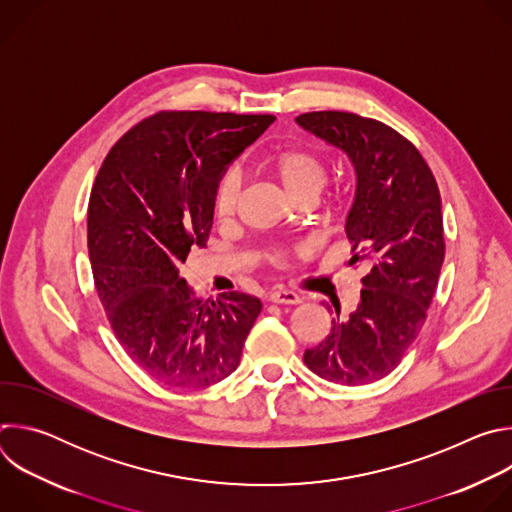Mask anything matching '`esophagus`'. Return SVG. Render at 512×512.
<instances>
[{
  "instance_id": "esophagus-1",
  "label": "esophagus",
  "mask_w": 512,
  "mask_h": 512,
  "mask_svg": "<svg viewBox=\"0 0 512 512\" xmlns=\"http://www.w3.org/2000/svg\"><path fill=\"white\" fill-rule=\"evenodd\" d=\"M267 300L273 304H283V306H296L302 302V298L291 289H275L267 296Z\"/></svg>"
}]
</instances>
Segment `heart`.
Returning <instances> with one entry per match:
<instances>
[{"label": "heart", "instance_id": "b5f03b06", "mask_svg": "<svg viewBox=\"0 0 512 512\" xmlns=\"http://www.w3.org/2000/svg\"><path fill=\"white\" fill-rule=\"evenodd\" d=\"M267 168L279 180L287 196L296 202L314 200L328 180V168L324 158L310 148H291L273 154L267 160ZM243 190V174L239 168H227L216 180L212 208L218 218H229L239 206ZM306 247L273 249L267 253V261L273 265H285L291 255L304 253Z\"/></svg>", "mask_w": 512, "mask_h": 512}]
</instances>
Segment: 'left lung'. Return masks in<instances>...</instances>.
I'll use <instances>...</instances> for the list:
<instances>
[{"instance_id": "1", "label": "left lung", "mask_w": 512, "mask_h": 512, "mask_svg": "<svg viewBox=\"0 0 512 512\" xmlns=\"http://www.w3.org/2000/svg\"><path fill=\"white\" fill-rule=\"evenodd\" d=\"M296 121L352 162L348 265L369 267L358 308L348 320H332L304 362L330 383L367 385L397 367L427 318L446 253L440 190L415 145L377 119L314 111Z\"/></svg>"}]
</instances>
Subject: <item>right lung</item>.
Returning <instances> with one entry per match:
<instances>
[{
	"instance_id": "right-lung-1",
	"label": "right lung",
	"mask_w": 512,
	"mask_h": 512,
	"mask_svg": "<svg viewBox=\"0 0 512 512\" xmlns=\"http://www.w3.org/2000/svg\"><path fill=\"white\" fill-rule=\"evenodd\" d=\"M273 115L160 111L107 154L89 198L87 241L107 320L137 367L178 389L227 379L261 302L194 298L178 265L206 247L218 176Z\"/></svg>"
}]
</instances>
